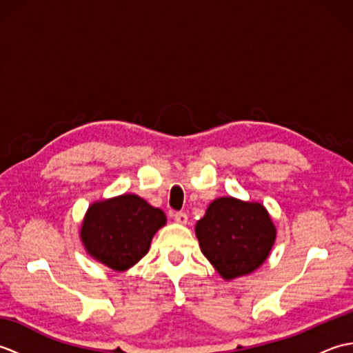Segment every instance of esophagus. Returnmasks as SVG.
<instances>
[{
  "label": "esophagus",
  "instance_id": "34e87169",
  "mask_svg": "<svg viewBox=\"0 0 353 353\" xmlns=\"http://www.w3.org/2000/svg\"><path fill=\"white\" fill-rule=\"evenodd\" d=\"M174 220L179 224H186V223H188V215H186L185 212H176L174 214Z\"/></svg>",
  "mask_w": 353,
  "mask_h": 353
}]
</instances>
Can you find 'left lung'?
<instances>
[{
  "mask_svg": "<svg viewBox=\"0 0 353 353\" xmlns=\"http://www.w3.org/2000/svg\"><path fill=\"white\" fill-rule=\"evenodd\" d=\"M201 253L224 279L252 273L272 250L276 229L259 203L223 197L196 224Z\"/></svg>",
  "mask_w": 353,
  "mask_h": 353,
  "instance_id": "obj_1",
  "label": "left lung"
}]
</instances>
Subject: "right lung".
<instances>
[{
	"label": "right lung",
	"mask_w": 353,
	"mask_h": 353,
	"mask_svg": "<svg viewBox=\"0 0 353 353\" xmlns=\"http://www.w3.org/2000/svg\"><path fill=\"white\" fill-rule=\"evenodd\" d=\"M165 221L161 209L134 194H124L88 209L81 241L95 259L114 270H125L145 256L153 235Z\"/></svg>",
	"instance_id": "obj_1"
}]
</instances>
